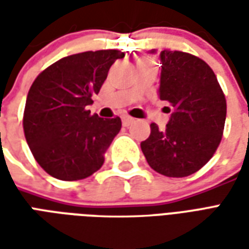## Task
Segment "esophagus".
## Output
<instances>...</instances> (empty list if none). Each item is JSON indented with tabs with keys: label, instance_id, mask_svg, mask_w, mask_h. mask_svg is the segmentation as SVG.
Wrapping results in <instances>:
<instances>
[{
	"label": "esophagus",
	"instance_id": "obj_1",
	"mask_svg": "<svg viewBox=\"0 0 249 249\" xmlns=\"http://www.w3.org/2000/svg\"><path fill=\"white\" fill-rule=\"evenodd\" d=\"M121 120H123V125H124V126H129V125L133 123V119L129 117V116H123Z\"/></svg>",
	"mask_w": 249,
	"mask_h": 249
}]
</instances>
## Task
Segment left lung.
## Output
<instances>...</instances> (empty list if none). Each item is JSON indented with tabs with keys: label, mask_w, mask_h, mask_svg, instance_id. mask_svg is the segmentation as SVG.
<instances>
[{
	"label": "left lung",
	"mask_w": 249,
	"mask_h": 249,
	"mask_svg": "<svg viewBox=\"0 0 249 249\" xmlns=\"http://www.w3.org/2000/svg\"><path fill=\"white\" fill-rule=\"evenodd\" d=\"M159 58V97L171 104L172 112L168 108L171 117L165 129L152 123L141 151L156 172L185 178L203 168L217 149L227 103L213 71L201 58L178 51L160 52Z\"/></svg>",
	"instance_id": "left-lung-1"
}]
</instances>
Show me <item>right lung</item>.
I'll list each match as a JSON object with an SVG mask.
<instances>
[{
  "mask_svg": "<svg viewBox=\"0 0 249 249\" xmlns=\"http://www.w3.org/2000/svg\"><path fill=\"white\" fill-rule=\"evenodd\" d=\"M124 56L114 49L71 54L41 71L32 84L22 123L25 139L36 161L53 178L81 180L104 164L121 120L90 114L88 105L109 68Z\"/></svg>",
  "mask_w": 249,
  "mask_h": 249,
  "instance_id": "1",
  "label": "right lung"
}]
</instances>
